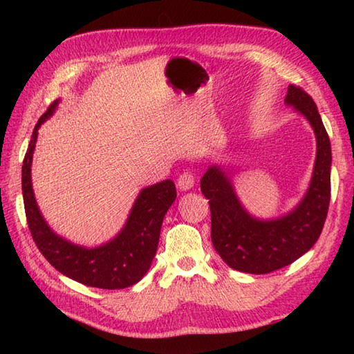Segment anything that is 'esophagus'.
<instances>
[{
    "label": "esophagus",
    "instance_id": "obj_1",
    "mask_svg": "<svg viewBox=\"0 0 354 354\" xmlns=\"http://www.w3.org/2000/svg\"><path fill=\"white\" fill-rule=\"evenodd\" d=\"M193 185H194V175L192 171L185 170L178 176V189L179 190H183V192L190 190Z\"/></svg>",
    "mask_w": 354,
    "mask_h": 354
}]
</instances>
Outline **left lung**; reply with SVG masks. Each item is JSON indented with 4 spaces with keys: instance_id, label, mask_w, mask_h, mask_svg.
<instances>
[{
    "instance_id": "left-lung-1",
    "label": "left lung",
    "mask_w": 354,
    "mask_h": 354,
    "mask_svg": "<svg viewBox=\"0 0 354 354\" xmlns=\"http://www.w3.org/2000/svg\"><path fill=\"white\" fill-rule=\"evenodd\" d=\"M286 103L309 120L317 135V161L306 198L281 219L261 222L239 204L228 176L209 167L201 179L202 194L212 212V242L217 254L232 269L248 274H269L301 257L317 243L330 204L332 149L312 97L301 86L289 85Z\"/></svg>"
}]
</instances>
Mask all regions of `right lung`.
<instances>
[{"instance_id": "add662e5", "label": "right lung", "mask_w": 354, "mask_h": 354, "mask_svg": "<svg viewBox=\"0 0 354 354\" xmlns=\"http://www.w3.org/2000/svg\"><path fill=\"white\" fill-rule=\"evenodd\" d=\"M56 103L53 102L37 120L22 164V196L28 230L37 250L61 274L91 288H129L145 277L155 257L162 219L176 198L175 184L167 179L142 190L135 202L126 227L106 245L86 250L56 236L47 227L37 209L30 176L37 129L55 111Z\"/></svg>"}]
</instances>
